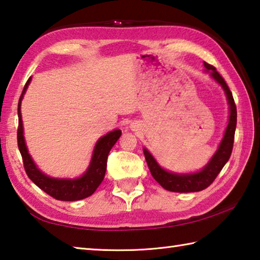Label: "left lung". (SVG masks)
Instances as JSON below:
<instances>
[{
  "mask_svg": "<svg viewBox=\"0 0 260 260\" xmlns=\"http://www.w3.org/2000/svg\"><path fill=\"white\" fill-rule=\"evenodd\" d=\"M204 66L206 68V73L209 74V76L215 82L218 83L225 92L230 108L228 126H226L224 136L220 141L218 148H217L216 152L212 154L208 164L201 171H198L196 173H174L167 171V169L160 166L148 149L143 148L144 157L151 172V175L167 191L187 193L205 190L206 187H208L215 181V178L223 169L225 164L229 161L231 153H232L235 128H237V107H235L234 99L228 84L225 83L223 77L220 76L216 68L207 62H204Z\"/></svg>",
  "mask_w": 260,
  "mask_h": 260,
  "instance_id": "1",
  "label": "left lung"
}]
</instances>
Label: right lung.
Masks as SVG:
<instances>
[{
  "label": "right lung",
  "instance_id": "right-lung-1",
  "mask_svg": "<svg viewBox=\"0 0 260 260\" xmlns=\"http://www.w3.org/2000/svg\"><path fill=\"white\" fill-rule=\"evenodd\" d=\"M30 82L31 77L28 78L18 103V148L21 153L23 166H25V171L28 177H29L41 190H43L45 193H48L49 196L53 197L56 200L77 201L92 196L99 187V185L102 183L103 178H105L108 154H109L111 148L115 145L118 139L120 138L121 131H111L106 135L101 136V138L96 141L92 153L91 161H89L86 172H85L82 176L76 178H56L46 175V174H44L39 167H37V165L34 162L31 155L28 152L25 136H23L21 101L28 86H29Z\"/></svg>",
  "mask_w": 260,
  "mask_h": 260
}]
</instances>
